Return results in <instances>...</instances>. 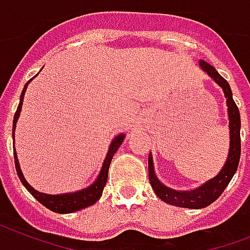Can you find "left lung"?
<instances>
[{
	"label": "left lung",
	"mask_w": 250,
	"mask_h": 250,
	"mask_svg": "<svg viewBox=\"0 0 250 250\" xmlns=\"http://www.w3.org/2000/svg\"><path fill=\"white\" fill-rule=\"evenodd\" d=\"M199 67L205 73H208L215 81V83H218L223 88L224 96L227 99L228 120H229V151H228L227 160H226L223 168L220 169V172L215 177L204 183L199 188L187 191L175 190V189H171V188L166 187L164 184L160 183L159 179L156 177L155 171H154V162H152L151 154L148 155V179H150V183H151V187L155 191V194L167 204L187 208H206L208 205H211L215 199L219 198V195L227 188V185L235 175L236 169L239 167L240 152H241L240 112L235 100L232 98L229 83L216 71L215 67L211 66L210 63L204 61V60L199 61Z\"/></svg>",
	"instance_id": "left-lung-1"
}]
</instances>
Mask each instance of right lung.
<instances>
[{
	"label": "right lung",
	"instance_id": "1",
	"mask_svg": "<svg viewBox=\"0 0 250 250\" xmlns=\"http://www.w3.org/2000/svg\"><path fill=\"white\" fill-rule=\"evenodd\" d=\"M31 82V79L24 84V88L22 91V95H21V99H19V105L17 108V112L14 115V121H13V141H14V131L15 126H17V121L19 119V115H21V111H22V104H23V98H24V92L27 90V86L28 83ZM124 138L125 135L119 134L117 137H115V139L111 142V146H109V150L107 152V156L104 159L103 167L100 169V173H99L98 179L95 180V183L92 185H90L86 189H82V190L74 191V193H65V194H45V193H40L36 189L31 187L30 184L27 183L24 176H23L22 171H21V166H19L18 156H17V152H15L14 148V160H15V169H17V173L19 176V180L21 183L24 185L27 190L30 191L31 194L34 195L35 198L38 199L39 202L45 206L46 208H49L52 211L59 212V214H69V212L78 211V210H82V208H86L91 205H94L96 201H98L100 197H102V193H103V189L107 184L108 179V169H109V164L112 162V158L116 154V151L119 150V147L121 146V143L124 142Z\"/></svg>",
	"mask_w": 250,
	"mask_h": 250
}]
</instances>
